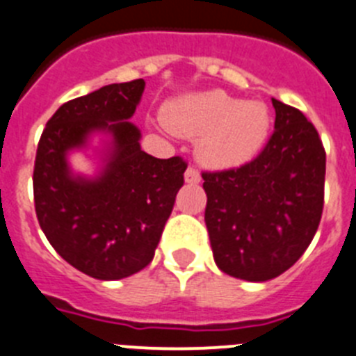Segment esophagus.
Segmentation results:
<instances>
[{
    "label": "esophagus",
    "mask_w": 356,
    "mask_h": 356,
    "mask_svg": "<svg viewBox=\"0 0 356 356\" xmlns=\"http://www.w3.org/2000/svg\"><path fill=\"white\" fill-rule=\"evenodd\" d=\"M184 181L190 182V184H197V182H200V172L195 166H190L184 174Z\"/></svg>",
    "instance_id": "1"
}]
</instances>
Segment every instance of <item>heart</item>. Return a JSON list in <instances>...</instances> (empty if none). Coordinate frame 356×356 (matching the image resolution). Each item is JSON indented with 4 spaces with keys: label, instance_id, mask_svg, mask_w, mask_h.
I'll list each match as a JSON object with an SVG mask.
<instances>
[{
    "label": "heart",
    "instance_id": "heart-1",
    "mask_svg": "<svg viewBox=\"0 0 356 356\" xmlns=\"http://www.w3.org/2000/svg\"><path fill=\"white\" fill-rule=\"evenodd\" d=\"M166 126L179 134L200 136L198 154L214 168H232L255 158L268 140L270 111L222 90L177 101L165 113Z\"/></svg>",
    "mask_w": 356,
    "mask_h": 356
}]
</instances>
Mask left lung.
Wrapping results in <instances>:
<instances>
[{"mask_svg": "<svg viewBox=\"0 0 356 356\" xmlns=\"http://www.w3.org/2000/svg\"><path fill=\"white\" fill-rule=\"evenodd\" d=\"M271 102L275 131L257 158L202 172L214 262L248 282L271 280L302 257L325 204L326 152L318 131L300 110Z\"/></svg>", "mask_w": 356, "mask_h": 356, "instance_id": "8db88e82", "label": "left lung"}]
</instances>
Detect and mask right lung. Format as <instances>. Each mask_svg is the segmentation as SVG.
Listing matches in <instances>:
<instances>
[{
    "mask_svg": "<svg viewBox=\"0 0 356 356\" xmlns=\"http://www.w3.org/2000/svg\"><path fill=\"white\" fill-rule=\"evenodd\" d=\"M143 88V79L113 83L65 102L37 147L33 197L40 229L70 266L97 280H120L152 261L184 184L188 163L143 152L140 129L129 122ZM99 130L112 136L102 174L74 176L66 154Z\"/></svg>",
    "mask_w": 356,
    "mask_h": 356,
    "instance_id": "obj_1",
    "label": "right lung"
}]
</instances>
